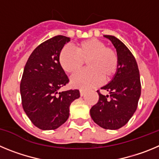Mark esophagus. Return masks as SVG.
Instances as JSON below:
<instances>
[{
	"instance_id": "esophagus-1",
	"label": "esophagus",
	"mask_w": 159,
	"mask_h": 159,
	"mask_svg": "<svg viewBox=\"0 0 159 159\" xmlns=\"http://www.w3.org/2000/svg\"><path fill=\"white\" fill-rule=\"evenodd\" d=\"M80 95L81 96H83V95H84V94H85V91L84 90H80Z\"/></svg>"
}]
</instances>
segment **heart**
I'll use <instances>...</instances> for the list:
<instances>
[{"mask_svg": "<svg viewBox=\"0 0 159 159\" xmlns=\"http://www.w3.org/2000/svg\"><path fill=\"white\" fill-rule=\"evenodd\" d=\"M87 61L88 69L75 74L71 78L74 88L88 89L108 80L115 75L119 66V59L112 48L97 39H88L79 43L75 51L68 47L63 48L59 56V62L64 71L74 74Z\"/></svg>", "mask_w": 159, "mask_h": 159, "instance_id": "obj_1", "label": "heart"}]
</instances>
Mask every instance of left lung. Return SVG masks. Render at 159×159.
I'll return each mask as SVG.
<instances>
[{
	"label": "left lung",
	"instance_id": "left-lung-1",
	"mask_svg": "<svg viewBox=\"0 0 159 159\" xmlns=\"http://www.w3.org/2000/svg\"><path fill=\"white\" fill-rule=\"evenodd\" d=\"M116 49L119 66L111 80L101 88L109 95L99 94V101L91 110V117L99 127L107 130L121 128L137 109L141 95L139 71L136 60L124 43L114 36L105 35Z\"/></svg>",
	"mask_w": 159,
	"mask_h": 159
}]
</instances>
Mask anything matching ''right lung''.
Wrapping results in <instances>:
<instances>
[{"mask_svg": "<svg viewBox=\"0 0 159 159\" xmlns=\"http://www.w3.org/2000/svg\"><path fill=\"white\" fill-rule=\"evenodd\" d=\"M70 38L57 36L36 47L25 64L20 83L24 111L33 124L43 130H55L69 117L70 105L80 98V91L59 92L68 78L59 56Z\"/></svg>", "mask_w": 159, "mask_h": 159, "instance_id": "1", "label": "right lung"}]
</instances>
